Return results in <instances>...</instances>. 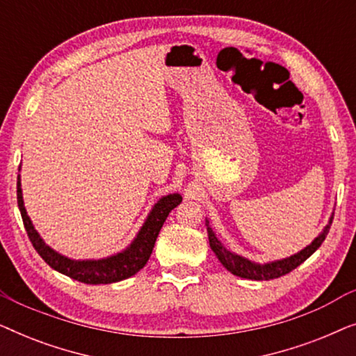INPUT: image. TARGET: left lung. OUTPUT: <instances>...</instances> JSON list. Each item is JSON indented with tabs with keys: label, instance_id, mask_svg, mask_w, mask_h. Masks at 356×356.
Listing matches in <instances>:
<instances>
[{
	"label": "left lung",
	"instance_id": "8db88e82",
	"mask_svg": "<svg viewBox=\"0 0 356 356\" xmlns=\"http://www.w3.org/2000/svg\"><path fill=\"white\" fill-rule=\"evenodd\" d=\"M332 220H334V216L330 217L329 225L324 228L323 233H321V235L316 238V240L311 243L309 246H306L303 251H300L298 254L286 257V259H282L277 262H270V264H264V266L254 264V262L248 261V259H245V257L233 254V252L225 250V248L222 246V243L217 240L216 233L212 232V228L209 227V222H207V233H209V243H211L212 251L216 252L218 261H220L233 275H238V277H241V279H250V280H272V279H279V277L289 274V272L296 269L301 262H305L306 259H308V257L313 254V252L318 250L321 245H323V241L325 240V236H327V233H329V228H330V225H332Z\"/></svg>",
	"mask_w": 356,
	"mask_h": 356
}]
</instances>
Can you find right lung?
I'll list each match as a JSON object with an SVG mask.
<instances>
[{
    "mask_svg": "<svg viewBox=\"0 0 356 356\" xmlns=\"http://www.w3.org/2000/svg\"><path fill=\"white\" fill-rule=\"evenodd\" d=\"M179 202H181V196L179 194H168V196L160 199L154 206L152 212L149 213L147 220H145L144 227L140 228L139 235L133 241V245L126 251L120 252V254L100 261H72L58 254L56 251H53L50 246H47L42 238L38 236L31 218L27 216L26 207H24L21 181H19L17 177V206L19 211H21L24 227H26L27 236L31 240L32 246L35 248V251L51 269L61 272V274L71 277V279L77 282H82V284L90 285L113 284V282L124 280L131 275L138 274L145 266V262L149 261L150 254H152L155 240H157L163 222L167 220L168 213Z\"/></svg>",
    "mask_w": 356,
    "mask_h": 356,
    "instance_id": "1",
    "label": "right lung"
}]
</instances>
